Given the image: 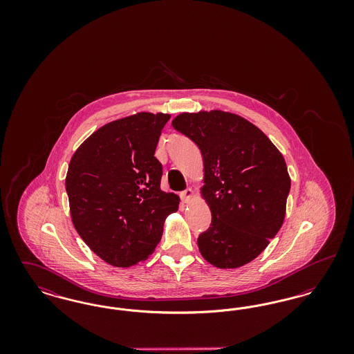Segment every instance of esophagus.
<instances>
[{"mask_svg":"<svg viewBox=\"0 0 354 354\" xmlns=\"http://www.w3.org/2000/svg\"><path fill=\"white\" fill-rule=\"evenodd\" d=\"M180 196H182V201H183V202H191V199L194 198V189H192V188H187V189H185V191L180 194Z\"/></svg>","mask_w":354,"mask_h":354,"instance_id":"esophagus-1","label":"esophagus"}]
</instances>
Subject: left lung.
<instances>
[{
  "label": "left lung",
  "mask_w": 354,
  "mask_h": 354,
  "mask_svg": "<svg viewBox=\"0 0 354 354\" xmlns=\"http://www.w3.org/2000/svg\"><path fill=\"white\" fill-rule=\"evenodd\" d=\"M172 127L201 149V188L212 221L198 237L203 257L216 268L251 263L286 218L290 178L283 153L250 120L230 111L182 113Z\"/></svg>",
  "instance_id": "left-lung-1"
}]
</instances>
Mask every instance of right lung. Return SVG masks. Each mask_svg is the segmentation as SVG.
Returning <instances> with one entry per match:
<instances>
[{
	"mask_svg": "<svg viewBox=\"0 0 354 354\" xmlns=\"http://www.w3.org/2000/svg\"><path fill=\"white\" fill-rule=\"evenodd\" d=\"M169 114L140 111L113 120L73 153L65 179L74 228L110 266H136L153 253L179 196L160 189L153 156Z\"/></svg>",
	"mask_w": 354,
	"mask_h": 354,
	"instance_id": "right-lung-1",
	"label": "right lung"
}]
</instances>
